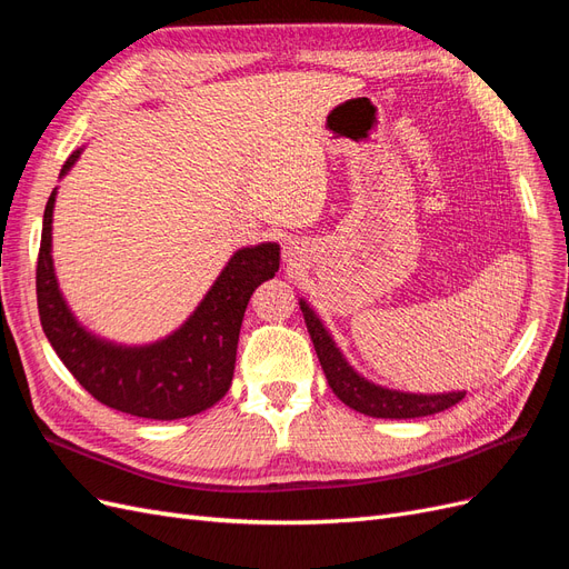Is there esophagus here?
Wrapping results in <instances>:
<instances>
[{"mask_svg":"<svg viewBox=\"0 0 569 569\" xmlns=\"http://www.w3.org/2000/svg\"><path fill=\"white\" fill-rule=\"evenodd\" d=\"M295 249H297V247H295ZM287 253H291V249H289V251H287Z\"/></svg>","mask_w":569,"mask_h":569,"instance_id":"esophagus-1","label":"esophagus"}]
</instances>
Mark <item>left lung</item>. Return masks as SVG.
<instances>
[{
	"mask_svg": "<svg viewBox=\"0 0 569 569\" xmlns=\"http://www.w3.org/2000/svg\"><path fill=\"white\" fill-rule=\"evenodd\" d=\"M301 313L308 327V335L313 339V347L322 372L327 377V385L332 387L337 399H341L349 408L363 412L370 418H391V420H408V418H425L435 416L446 408L456 406L465 399V391H449V393H408V391H393L377 387L360 377L341 356L335 339L325 330L320 318L311 311L303 299L299 301Z\"/></svg>",
	"mask_w": 569,
	"mask_h": 569,
	"instance_id": "obj_1",
	"label": "left lung"
}]
</instances>
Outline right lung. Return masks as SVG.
<instances>
[{
    "label": "right lung",
    "instance_id": "1",
    "mask_svg": "<svg viewBox=\"0 0 569 569\" xmlns=\"http://www.w3.org/2000/svg\"><path fill=\"white\" fill-rule=\"evenodd\" d=\"M76 149L61 168H73ZM57 189L44 206L38 253V311L42 330L63 366L99 403L149 420H180L211 408L232 385L239 327L253 289L274 278L280 247L239 249L180 330L144 347H123L92 332L68 308L51 261V216Z\"/></svg>",
    "mask_w": 569,
    "mask_h": 569
}]
</instances>
